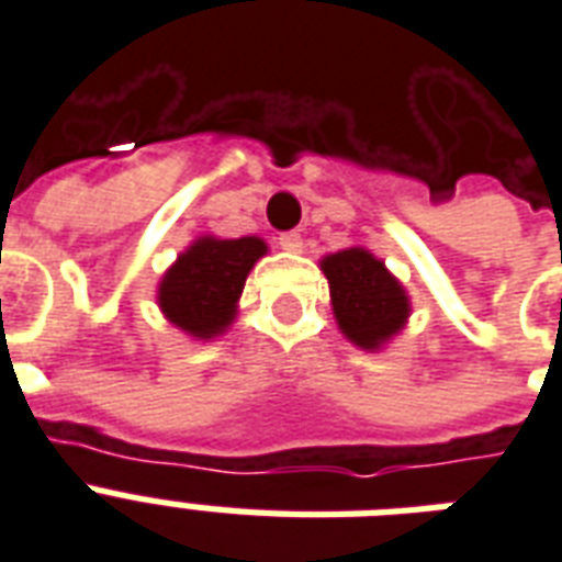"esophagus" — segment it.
Here are the masks:
<instances>
[{
  "label": "esophagus",
  "mask_w": 562,
  "mask_h": 562,
  "mask_svg": "<svg viewBox=\"0 0 562 562\" xmlns=\"http://www.w3.org/2000/svg\"><path fill=\"white\" fill-rule=\"evenodd\" d=\"M278 246L286 251H302L304 237L299 232H284V234H278Z\"/></svg>",
  "instance_id": "1"
}]
</instances>
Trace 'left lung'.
Instances as JSON below:
<instances>
[{
  "label": "left lung",
  "instance_id": "1",
  "mask_svg": "<svg viewBox=\"0 0 562 562\" xmlns=\"http://www.w3.org/2000/svg\"><path fill=\"white\" fill-rule=\"evenodd\" d=\"M342 334L360 349H378L407 319V295L384 263L367 249H346L322 260Z\"/></svg>",
  "mask_w": 562,
  "mask_h": 562
}]
</instances>
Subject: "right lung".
Instances as JSON below:
<instances>
[{"label": "right lung", "instance_id": "1", "mask_svg": "<svg viewBox=\"0 0 562 562\" xmlns=\"http://www.w3.org/2000/svg\"><path fill=\"white\" fill-rule=\"evenodd\" d=\"M267 251L258 237L193 243L160 281V307L193 337H213L234 319V304L255 260Z\"/></svg>", "mask_w": 562, "mask_h": 562}]
</instances>
